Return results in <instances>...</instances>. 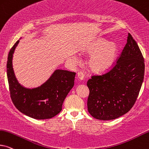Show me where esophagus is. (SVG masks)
Wrapping results in <instances>:
<instances>
[{
	"label": "esophagus",
	"mask_w": 149,
	"mask_h": 149,
	"mask_svg": "<svg viewBox=\"0 0 149 149\" xmlns=\"http://www.w3.org/2000/svg\"><path fill=\"white\" fill-rule=\"evenodd\" d=\"M77 77H78L79 79H80L81 81L84 80V73L81 72H79L78 73H77Z\"/></svg>",
	"instance_id": "34e87169"
}]
</instances>
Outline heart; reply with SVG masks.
Wrapping results in <instances>:
<instances>
[{
  "label": "heart",
  "instance_id": "heart-1",
  "mask_svg": "<svg viewBox=\"0 0 149 149\" xmlns=\"http://www.w3.org/2000/svg\"><path fill=\"white\" fill-rule=\"evenodd\" d=\"M83 52L91 55L88 61L89 68L94 72L102 73L109 70L115 62L118 46L113 42L108 43L105 40L97 39L89 44ZM71 59L75 63L79 61L76 55L72 56Z\"/></svg>",
  "mask_w": 149,
  "mask_h": 149
}]
</instances>
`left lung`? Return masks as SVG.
I'll return each mask as SVG.
<instances>
[{"instance_id": "8db88e82", "label": "left lung", "mask_w": 149, "mask_h": 149, "mask_svg": "<svg viewBox=\"0 0 149 149\" xmlns=\"http://www.w3.org/2000/svg\"><path fill=\"white\" fill-rule=\"evenodd\" d=\"M144 75V60L130 33L116 63L109 72L93 75L87 82L88 109L92 117L113 120L128 112L136 103Z\"/></svg>"}]
</instances>
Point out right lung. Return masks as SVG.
I'll use <instances>...</instances> for the list:
<instances>
[{
  "instance_id": "right-lung-1",
  "label": "right lung",
  "mask_w": 149,
  "mask_h": 149,
  "mask_svg": "<svg viewBox=\"0 0 149 149\" xmlns=\"http://www.w3.org/2000/svg\"><path fill=\"white\" fill-rule=\"evenodd\" d=\"M20 40L9 51L7 74L10 96L20 112L38 120L51 118L62 109L64 99L74 86L76 73L64 70H55L45 83L36 88H26L19 84L13 68V54Z\"/></svg>"
}]
</instances>
